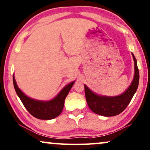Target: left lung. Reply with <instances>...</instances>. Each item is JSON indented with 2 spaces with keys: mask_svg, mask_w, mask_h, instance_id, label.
Returning <instances> with one entry per match:
<instances>
[{
  "mask_svg": "<svg viewBox=\"0 0 150 150\" xmlns=\"http://www.w3.org/2000/svg\"><path fill=\"white\" fill-rule=\"evenodd\" d=\"M132 55L134 62V76L131 85L122 95L116 97L99 96L84 85L86 102L90 109L95 114L103 116H116L122 112L131 102L137 89L139 81V72L137 59L133 53Z\"/></svg>",
  "mask_w": 150,
  "mask_h": 150,
  "instance_id": "left-lung-1",
  "label": "left lung"
}]
</instances>
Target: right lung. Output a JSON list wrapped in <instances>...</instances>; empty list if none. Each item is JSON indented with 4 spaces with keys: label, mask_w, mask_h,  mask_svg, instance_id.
<instances>
[{
    "label": "right lung",
    "mask_w": 150,
    "mask_h": 150,
    "mask_svg": "<svg viewBox=\"0 0 150 150\" xmlns=\"http://www.w3.org/2000/svg\"><path fill=\"white\" fill-rule=\"evenodd\" d=\"M13 81L17 95H18L24 107L30 114L40 120H51L59 116L64 108L66 97L74 83V81L65 86L57 97L52 100L41 101L30 98L23 93L17 86L14 76H13Z\"/></svg>",
    "instance_id": "obj_1"
}]
</instances>
